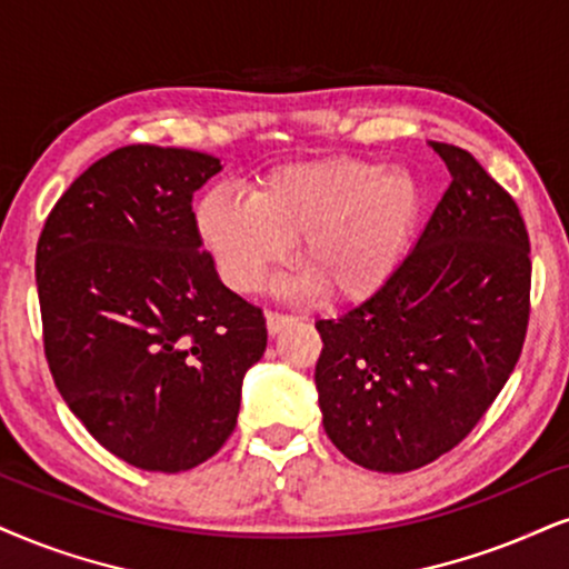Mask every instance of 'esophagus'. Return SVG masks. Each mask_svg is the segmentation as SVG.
<instances>
[{
    "label": "esophagus",
    "mask_w": 569,
    "mask_h": 569,
    "mask_svg": "<svg viewBox=\"0 0 569 569\" xmlns=\"http://www.w3.org/2000/svg\"><path fill=\"white\" fill-rule=\"evenodd\" d=\"M292 321H296V317H287V313H266V329H269V335H279L287 325H292Z\"/></svg>",
    "instance_id": "esophagus-1"
}]
</instances>
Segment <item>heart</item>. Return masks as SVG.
Instances as JSON below:
<instances>
[{
  "mask_svg": "<svg viewBox=\"0 0 569 569\" xmlns=\"http://www.w3.org/2000/svg\"><path fill=\"white\" fill-rule=\"evenodd\" d=\"M422 210L409 168L319 158L273 168L250 198L210 189L194 206V227L231 290H258L298 242L306 273L292 290L363 300L401 266Z\"/></svg>",
  "mask_w": 569,
  "mask_h": 569,
  "instance_id": "obj_1",
  "label": "heart"
}]
</instances>
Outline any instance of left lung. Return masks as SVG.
I'll use <instances>...</instances> for the list:
<instances>
[{
  "mask_svg": "<svg viewBox=\"0 0 569 569\" xmlns=\"http://www.w3.org/2000/svg\"><path fill=\"white\" fill-rule=\"evenodd\" d=\"M451 184L375 296L319 319L327 438L353 465L411 472L480 422L520 359L530 240L517 202L467 150L427 142Z\"/></svg>",
  "mask_w": 569,
  "mask_h": 569,
  "instance_id": "left-lung-1",
  "label": "left lung"
}]
</instances>
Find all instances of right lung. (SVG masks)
<instances>
[{
	"instance_id": "1",
	"label": "right lung",
	"mask_w": 569,
	"mask_h": 569,
	"mask_svg": "<svg viewBox=\"0 0 569 569\" xmlns=\"http://www.w3.org/2000/svg\"><path fill=\"white\" fill-rule=\"evenodd\" d=\"M221 168L208 152L121 147L66 189L37 244L62 401L147 472H184L227 443L266 350L261 308L221 282L194 227V192Z\"/></svg>"
}]
</instances>
